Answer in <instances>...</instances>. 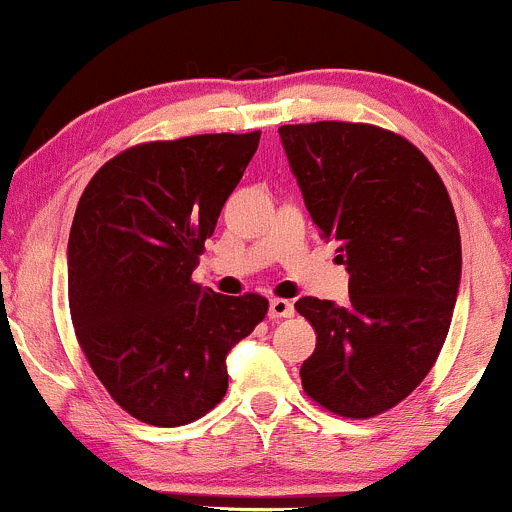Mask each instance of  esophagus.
<instances>
[{
    "label": "esophagus",
    "instance_id": "1",
    "mask_svg": "<svg viewBox=\"0 0 512 512\" xmlns=\"http://www.w3.org/2000/svg\"><path fill=\"white\" fill-rule=\"evenodd\" d=\"M268 316H271L273 321H278V318H291L293 303L286 301V298H271V303H268Z\"/></svg>",
    "mask_w": 512,
    "mask_h": 512
}]
</instances>
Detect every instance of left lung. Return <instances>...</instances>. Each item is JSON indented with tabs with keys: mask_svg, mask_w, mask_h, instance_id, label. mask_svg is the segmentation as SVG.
<instances>
[{
	"mask_svg": "<svg viewBox=\"0 0 512 512\" xmlns=\"http://www.w3.org/2000/svg\"><path fill=\"white\" fill-rule=\"evenodd\" d=\"M278 134L313 224L351 273L346 306L296 301L316 331L303 391L336 416H381L421 386L448 336L460 283L448 189L418 146L381 126L313 121Z\"/></svg>",
	"mask_w": 512,
	"mask_h": 512,
	"instance_id": "1",
	"label": "left lung"
}]
</instances>
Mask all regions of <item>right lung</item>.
Returning a JSON list of instances; mask_svg holds the SVG:
<instances>
[{"label": "right lung", "mask_w": 512, "mask_h": 512, "mask_svg": "<svg viewBox=\"0 0 512 512\" xmlns=\"http://www.w3.org/2000/svg\"><path fill=\"white\" fill-rule=\"evenodd\" d=\"M261 131L144 141L106 161L69 234V311L91 371L136 421L176 428L229 388L226 353L266 318L258 293L191 278Z\"/></svg>", "instance_id": "add662e5"}]
</instances>
